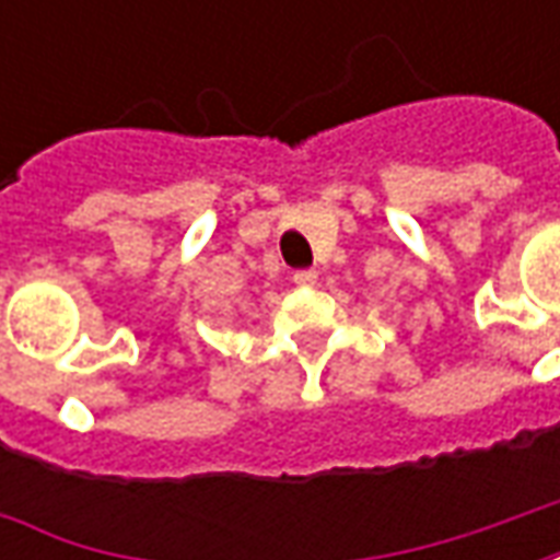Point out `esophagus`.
<instances>
[{"label": "esophagus", "instance_id": "1", "mask_svg": "<svg viewBox=\"0 0 560 560\" xmlns=\"http://www.w3.org/2000/svg\"><path fill=\"white\" fill-rule=\"evenodd\" d=\"M293 284H300V288H315L317 272L315 269H296V272H293Z\"/></svg>", "mask_w": 560, "mask_h": 560}]
</instances>
